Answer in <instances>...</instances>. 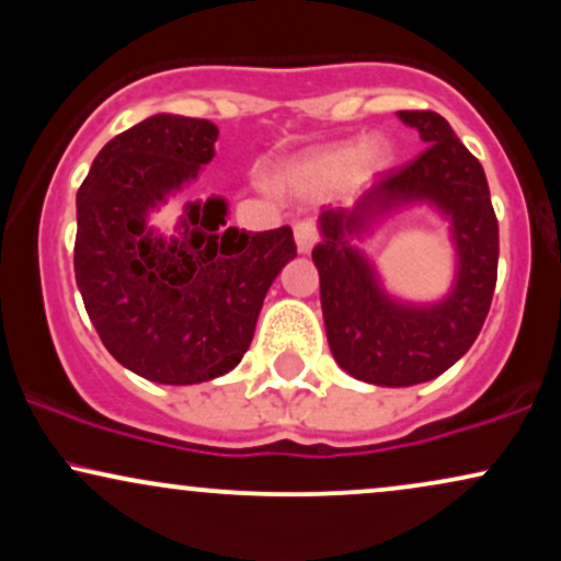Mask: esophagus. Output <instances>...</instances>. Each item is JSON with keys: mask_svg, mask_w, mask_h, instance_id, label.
Returning a JSON list of instances; mask_svg holds the SVG:
<instances>
[{"mask_svg": "<svg viewBox=\"0 0 561 561\" xmlns=\"http://www.w3.org/2000/svg\"><path fill=\"white\" fill-rule=\"evenodd\" d=\"M295 242H298L300 253H308L319 242V229L311 218H302V221L295 224Z\"/></svg>", "mask_w": 561, "mask_h": 561, "instance_id": "34e87169", "label": "esophagus"}]
</instances>
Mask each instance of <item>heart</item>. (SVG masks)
Wrapping results in <instances>:
<instances>
[{
  "label": "heart",
  "mask_w": 561,
  "mask_h": 561,
  "mask_svg": "<svg viewBox=\"0 0 561 561\" xmlns=\"http://www.w3.org/2000/svg\"><path fill=\"white\" fill-rule=\"evenodd\" d=\"M390 160V150L382 141H369V145L356 147V145H343L332 147V150L319 152L317 158L308 160L306 176L311 179H340L347 171H353L356 165H362L364 171H377L385 169Z\"/></svg>",
  "instance_id": "heart-1"
}]
</instances>
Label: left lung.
Instances as JSON below:
<instances>
[{
	"instance_id": "8db88e82",
	"label": "left lung",
	"mask_w": 561,
	"mask_h": 561,
	"mask_svg": "<svg viewBox=\"0 0 561 561\" xmlns=\"http://www.w3.org/2000/svg\"><path fill=\"white\" fill-rule=\"evenodd\" d=\"M398 118L420 131L424 152L382 173L353 210H321L324 240L311 253L334 362L385 388L427 382L459 362L485 324L499 274V221L480 160L443 115L401 111ZM405 202H433L451 218L460 268L451 295L435 307L385 296L368 260L350 244L375 217Z\"/></svg>"
}]
</instances>
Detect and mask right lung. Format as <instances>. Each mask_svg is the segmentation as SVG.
<instances>
[{
  "label": "right lung",
  "mask_w": 561,
  "mask_h": 561,
  "mask_svg": "<svg viewBox=\"0 0 561 561\" xmlns=\"http://www.w3.org/2000/svg\"><path fill=\"white\" fill-rule=\"evenodd\" d=\"M218 128L160 113L107 141L76 195L73 268L102 345L134 375L197 385L227 375L253 340L263 298L298 255L293 229L227 227V203H190L179 237L147 214L216 156Z\"/></svg>",
  "instance_id": "obj_1"
}]
</instances>
